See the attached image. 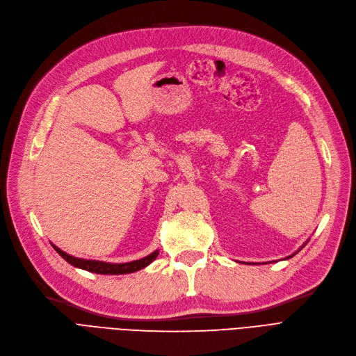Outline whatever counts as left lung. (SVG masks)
Masks as SVG:
<instances>
[{
    "instance_id": "1",
    "label": "left lung",
    "mask_w": 356,
    "mask_h": 356,
    "mask_svg": "<svg viewBox=\"0 0 356 356\" xmlns=\"http://www.w3.org/2000/svg\"><path fill=\"white\" fill-rule=\"evenodd\" d=\"M304 246H305V245H304ZM304 246H302V248H304ZM302 248H300V249H302ZM300 249H299V251H300ZM296 252H298V251H296ZM296 252H295V254H296ZM295 254H293V255H295ZM293 255H291V257H287V258H292Z\"/></svg>"
}]
</instances>
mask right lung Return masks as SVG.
<instances>
[{
	"label": "right lung",
	"instance_id": "1",
	"mask_svg": "<svg viewBox=\"0 0 356 356\" xmlns=\"http://www.w3.org/2000/svg\"><path fill=\"white\" fill-rule=\"evenodd\" d=\"M52 248H54L56 251L73 267L86 270L89 273H97V274H129V273H135V271H139L147 266H149L151 262L158 257V251H154L152 254H149L148 257H145L142 259H136V261H131V262H122V264H111V262L72 257L69 254H65L64 251H61V249L57 248L56 245H52Z\"/></svg>",
	"mask_w": 356,
	"mask_h": 356
}]
</instances>
